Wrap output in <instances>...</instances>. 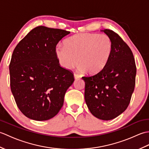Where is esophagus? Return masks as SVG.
Instances as JSON below:
<instances>
[{
    "mask_svg": "<svg viewBox=\"0 0 149 149\" xmlns=\"http://www.w3.org/2000/svg\"><path fill=\"white\" fill-rule=\"evenodd\" d=\"M81 77V75H79V74H74V78L75 79H77L80 78Z\"/></svg>",
    "mask_w": 149,
    "mask_h": 149,
    "instance_id": "esophagus-1",
    "label": "esophagus"
}]
</instances>
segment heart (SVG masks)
Listing matches in <instances>:
<instances>
[{"label": "heart", "mask_w": 149, "mask_h": 149, "mask_svg": "<svg viewBox=\"0 0 149 149\" xmlns=\"http://www.w3.org/2000/svg\"><path fill=\"white\" fill-rule=\"evenodd\" d=\"M112 50V40L107 34L80 33L66 39L64 47L57 46L56 55L64 68L71 69L78 62L80 71L93 74L105 67Z\"/></svg>", "instance_id": "obj_1"}]
</instances>
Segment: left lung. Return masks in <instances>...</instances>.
I'll return each mask as SVG.
<instances>
[{"label": "left lung", "instance_id": "left-lung-1", "mask_svg": "<svg viewBox=\"0 0 149 149\" xmlns=\"http://www.w3.org/2000/svg\"><path fill=\"white\" fill-rule=\"evenodd\" d=\"M103 31L112 40L111 58L100 72L82 78L90 112L98 118L109 120L127 108L135 87L136 66L132 50L122 38L111 29Z\"/></svg>", "mask_w": 149, "mask_h": 149}]
</instances>
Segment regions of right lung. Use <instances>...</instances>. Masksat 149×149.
Here are the masks:
<instances>
[{"mask_svg":"<svg viewBox=\"0 0 149 149\" xmlns=\"http://www.w3.org/2000/svg\"><path fill=\"white\" fill-rule=\"evenodd\" d=\"M70 31L38 26L15 48L9 63L10 86L24 115L38 121L53 118L61 109L74 73L59 65L57 44Z\"/></svg>","mask_w":149,"mask_h":149,"instance_id":"right-lung-1","label":"right lung"}]
</instances>
